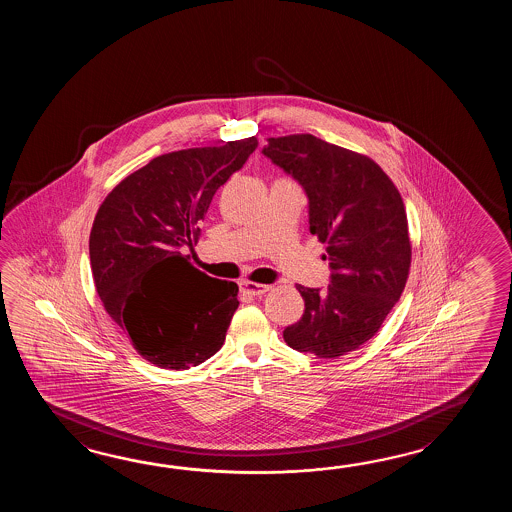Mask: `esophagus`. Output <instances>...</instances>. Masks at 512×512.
I'll use <instances>...</instances> for the list:
<instances>
[{
  "label": "esophagus",
  "instance_id": "esophagus-1",
  "mask_svg": "<svg viewBox=\"0 0 512 512\" xmlns=\"http://www.w3.org/2000/svg\"><path fill=\"white\" fill-rule=\"evenodd\" d=\"M241 293L249 294V296H261L267 293L271 287L269 285H261V283L241 282Z\"/></svg>",
  "mask_w": 512,
  "mask_h": 512
}]
</instances>
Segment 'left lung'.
I'll return each instance as SVG.
<instances>
[{
    "label": "left lung",
    "instance_id": "8db88e82",
    "mask_svg": "<svg viewBox=\"0 0 512 512\" xmlns=\"http://www.w3.org/2000/svg\"><path fill=\"white\" fill-rule=\"evenodd\" d=\"M261 153L304 188L331 271L326 289L296 285L305 311L283 340L337 359L368 342L401 298L412 258L403 199L370 157L309 133L269 139Z\"/></svg>",
    "mask_w": 512,
    "mask_h": 512
}]
</instances>
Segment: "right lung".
<instances>
[{
	"instance_id": "right-lung-1",
	"label": "right lung",
	"mask_w": 512,
	"mask_h": 512,
	"mask_svg": "<svg viewBox=\"0 0 512 512\" xmlns=\"http://www.w3.org/2000/svg\"><path fill=\"white\" fill-rule=\"evenodd\" d=\"M256 148L249 137L155 157L98 208L89 236L98 296L155 366L188 370L225 342L238 285L197 271L181 251H194L212 197Z\"/></svg>"
}]
</instances>
